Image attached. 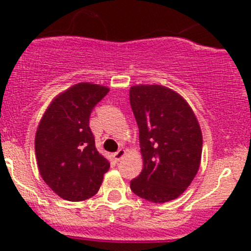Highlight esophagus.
<instances>
[{"label": "esophagus", "mask_w": 251, "mask_h": 251, "mask_svg": "<svg viewBox=\"0 0 251 251\" xmlns=\"http://www.w3.org/2000/svg\"><path fill=\"white\" fill-rule=\"evenodd\" d=\"M125 153H126V151H124V149H119L118 151H115V153L113 154V158L115 159L116 161H120L121 159H123V156L125 155Z\"/></svg>", "instance_id": "obj_1"}]
</instances>
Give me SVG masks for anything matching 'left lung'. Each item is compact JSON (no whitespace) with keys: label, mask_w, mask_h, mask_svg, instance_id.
<instances>
[{"label":"left lung","mask_w":251,"mask_h":251,"mask_svg":"<svg viewBox=\"0 0 251 251\" xmlns=\"http://www.w3.org/2000/svg\"><path fill=\"white\" fill-rule=\"evenodd\" d=\"M130 104L140 130L143 170L130 182L136 196L166 203L181 196L201 165L203 136L188 103L160 85L130 88Z\"/></svg>","instance_id":"left-lung-1"}]
</instances>
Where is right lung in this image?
<instances>
[{
  "label": "right lung",
  "mask_w": 251,
  "mask_h": 251,
  "mask_svg": "<svg viewBox=\"0 0 251 251\" xmlns=\"http://www.w3.org/2000/svg\"><path fill=\"white\" fill-rule=\"evenodd\" d=\"M109 88L81 82L60 93L45 111L35 137L42 178L60 198L81 201L95 196L110 164L98 153L90 115Z\"/></svg>",
  "instance_id": "1"
}]
</instances>
